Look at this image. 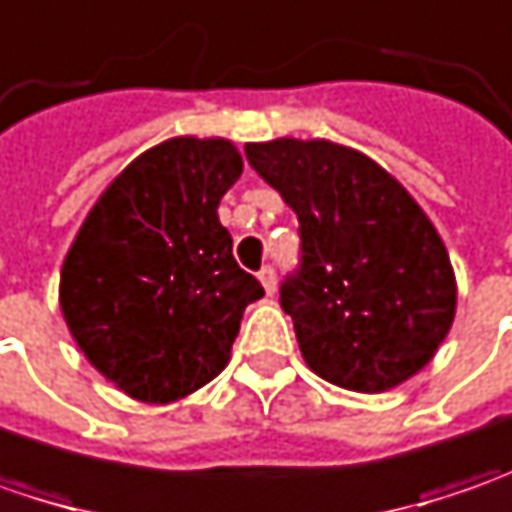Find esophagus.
I'll return each mask as SVG.
<instances>
[{
  "label": "esophagus",
  "mask_w": 512,
  "mask_h": 512,
  "mask_svg": "<svg viewBox=\"0 0 512 512\" xmlns=\"http://www.w3.org/2000/svg\"><path fill=\"white\" fill-rule=\"evenodd\" d=\"M257 278H260V283H263L266 295H275V289H278V280H275V269H272V266H263V269L257 272Z\"/></svg>",
  "instance_id": "1"
}]
</instances>
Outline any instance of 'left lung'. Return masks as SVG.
<instances>
[{
    "mask_svg": "<svg viewBox=\"0 0 512 512\" xmlns=\"http://www.w3.org/2000/svg\"><path fill=\"white\" fill-rule=\"evenodd\" d=\"M298 214L300 272L280 286L306 367L352 392H387L435 358L456 318V272L433 220L387 168L332 140L246 143Z\"/></svg>",
    "mask_w": 512,
    "mask_h": 512,
    "instance_id": "obj_1",
    "label": "left lung"
}]
</instances>
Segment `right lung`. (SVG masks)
Masks as SVG:
<instances>
[{
	"mask_svg": "<svg viewBox=\"0 0 512 512\" xmlns=\"http://www.w3.org/2000/svg\"><path fill=\"white\" fill-rule=\"evenodd\" d=\"M243 174L223 137L151 145L85 214L59 272L68 332L105 381L143 404L217 378L263 286L232 257L217 206Z\"/></svg>",
	"mask_w": 512,
	"mask_h": 512,
	"instance_id": "right-lung-1",
	"label": "right lung"
}]
</instances>
